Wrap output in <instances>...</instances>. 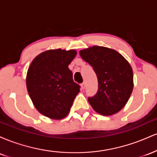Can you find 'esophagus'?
Returning a JSON list of instances; mask_svg holds the SVG:
<instances>
[{
    "instance_id": "obj_1",
    "label": "esophagus",
    "mask_w": 157,
    "mask_h": 157,
    "mask_svg": "<svg viewBox=\"0 0 157 157\" xmlns=\"http://www.w3.org/2000/svg\"><path fill=\"white\" fill-rule=\"evenodd\" d=\"M85 88H86V83L83 82V83H82L80 85V89H81V90H84Z\"/></svg>"
}]
</instances>
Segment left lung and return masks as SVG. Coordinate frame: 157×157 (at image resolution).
Masks as SVG:
<instances>
[{
    "label": "left lung",
    "instance_id": "1",
    "mask_svg": "<svg viewBox=\"0 0 157 157\" xmlns=\"http://www.w3.org/2000/svg\"><path fill=\"white\" fill-rule=\"evenodd\" d=\"M80 55L91 65L98 80V91L89 97L96 112L103 116L118 113L128 101L134 88L130 63L116 50L93 46L80 50Z\"/></svg>",
    "mask_w": 157,
    "mask_h": 157
}]
</instances>
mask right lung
Masks as SVG:
<instances>
[{
	"mask_svg": "<svg viewBox=\"0 0 157 157\" xmlns=\"http://www.w3.org/2000/svg\"><path fill=\"white\" fill-rule=\"evenodd\" d=\"M76 55L75 49L47 50L35 57L27 71L26 88L34 106L52 120L66 117L80 92L68 67Z\"/></svg>",
	"mask_w": 157,
	"mask_h": 157,
	"instance_id": "add662e5",
	"label": "right lung"
}]
</instances>
